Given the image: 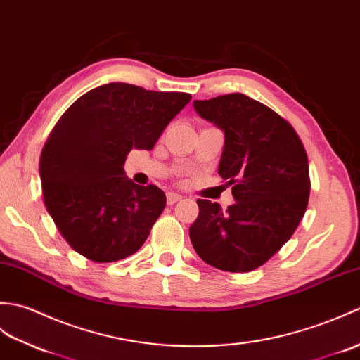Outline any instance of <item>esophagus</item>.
<instances>
[{"label": "esophagus", "mask_w": 360, "mask_h": 360, "mask_svg": "<svg viewBox=\"0 0 360 360\" xmlns=\"http://www.w3.org/2000/svg\"><path fill=\"white\" fill-rule=\"evenodd\" d=\"M179 200H181V195L180 194H177V193H167L166 194L167 205H174V203H177Z\"/></svg>", "instance_id": "obj_1"}]
</instances>
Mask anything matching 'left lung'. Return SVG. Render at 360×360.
Returning a JSON list of instances; mask_svg holds the SVG:
<instances>
[{
  "label": "left lung",
  "instance_id": "8db88e82",
  "mask_svg": "<svg viewBox=\"0 0 360 360\" xmlns=\"http://www.w3.org/2000/svg\"><path fill=\"white\" fill-rule=\"evenodd\" d=\"M194 109L225 134L219 175L236 203L223 212L219 203L197 200L191 242L207 265L248 273L290 240L307 211L305 148L286 120L243 94L195 100Z\"/></svg>",
  "mask_w": 360,
  "mask_h": 360
}]
</instances>
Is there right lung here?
I'll return each instance as SVG.
<instances>
[{"label": "right lung", "mask_w": 360, "mask_h": 360, "mask_svg": "<svg viewBox=\"0 0 360 360\" xmlns=\"http://www.w3.org/2000/svg\"><path fill=\"white\" fill-rule=\"evenodd\" d=\"M191 98L108 83L63 114L43 148L39 179L46 210L72 250L100 263L140 250L166 195L155 185L127 179L126 157L132 149H153Z\"/></svg>", "instance_id": "1"}]
</instances>
